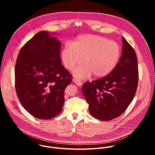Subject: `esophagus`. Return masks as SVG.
<instances>
[{
  "label": "esophagus",
  "instance_id": "obj_1",
  "mask_svg": "<svg viewBox=\"0 0 155 155\" xmlns=\"http://www.w3.org/2000/svg\"><path fill=\"white\" fill-rule=\"evenodd\" d=\"M73 81H74L77 85H78V86H80L82 85L81 81L80 80L77 79V78H74V79H73Z\"/></svg>",
  "mask_w": 155,
  "mask_h": 155
}]
</instances>
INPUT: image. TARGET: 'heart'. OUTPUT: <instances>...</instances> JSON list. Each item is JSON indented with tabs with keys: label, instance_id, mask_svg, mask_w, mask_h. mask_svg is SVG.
<instances>
[{
	"label": "heart",
	"instance_id": "obj_1",
	"mask_svg": "<svg viewBox=\"0 0 155 155\" xmlns=\"http://www.w3.org/2000/svg\"><path fill=\"white\" fill-rule=\"evenodd\" d=\"M121 56V49L115 41L96 35H83L77 37L71 44L66 43L61 51L64 68L74 70V75L80 79L90 77L102 78L111 73L116 68Z\"/></svg>",
	"mask_w": 155,
	"mask_h": 155
}]
</instances>
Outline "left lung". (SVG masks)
Wrapping results in <instances>:
<instances>
[{
    "label": "left lung",
    "mask_w": 155,
    "mask_h": 155,
    "mask_svg": "<svg viewBox=\"0 0 155 155\" xmlns=\"http://www.w3.org/2000/svg\"><path fill=\"white\" fill-rule=\"evenodd\" d=\"M122 43V54L115 69L107 76L86 82L82 86L90 113L99 120L109 121L120 116L136 93L139 80L136 53L124 37Z\"/></svg>",
    "instance_id": "obj_1"
}]
</instances>
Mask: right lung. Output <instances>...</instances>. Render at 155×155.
I'll use <instances>...</instances> for the list:
<instances>
[{"instance_id": "add662e5", "label": "right lung", "mask_w": 155, "mask_h": 155, "mask_svg": "<svg viewBox=\"0 0 155 155\" xmlns=\"http://www.w3.org/2000/svg\"><path fill=\"white\" fill-rule=\"evenodd\" d=\"M61 45L56 37L40 31L21 48L17 58L16 94L26 111L38 119H51L61 112L64 90L72 80L62 65Z\"/></svg>"}]
</instances>
